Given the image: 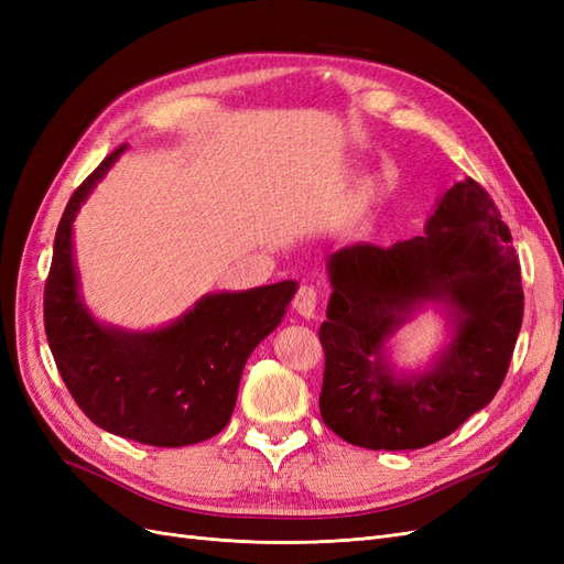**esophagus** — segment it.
Masks as SVG:
<instances>
[{
	"label": "esophagus",
	"mask_w": 564,
	"mask_h": 564,
	"mask_svg": "<svg viewBox=\"0 0 564 564\" xmlns=\"http://www.w3.org/2000/svg\"><path fill=\"white\" fill-rule=\"evenodd\" d=\"M317 299H319V292L315 284H301L296 296H294L296 313L303 317H313L315 308H317Z\"/></svg>",
	"instance_id": "1"
}]
</instances>
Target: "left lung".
Returning a JSON list of instances; mask_svg holds the SVG:
<instances>
[{
    "label": "left lung",
    "instance_id": "left-lung-1",
    "mask_svg": "<svg viewBox=\"0 0 564 564\" xmlns=\"http://www.w3.org/2000/svg\"><path fill=\"white\" fill-rule=\"evenodd\" d=\"M329 278L319 414L338 437L365 449H421L497 395L524 294L510 230L480 183H454L414 240L332 253ZM440 297L459 315L451 348L429 375L392 378L380 360L384 338L416 302Z\"/></svg>",
    "mask_w": 564,
    "mask_h": 564
}]
</instances>
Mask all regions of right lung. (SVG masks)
I'll list each match as a JSON object with an SVG mask.
<instances>
[{
    "instance_id": "1",
    "label": "right lung",
    "mask_w": 564,
    "mask_h": 564,
    "mask_svg": "<svg viewBox=\"0 0 564 564\" xmlns=\"http://www.w3.org/2000/svg\"><path fill=\"white\" fill-rule=\"evenodd\" d=\"M119 145L73 193L61 216L44 284V329L61 379L100 429L152 447H183L226 429L247 357L278 327L296 282L202 299L160 332L100 327L77 296L73 220Z\"/></svg>"
}]
</instances>
